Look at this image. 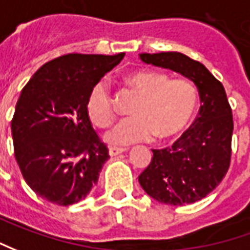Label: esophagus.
Here are the masks:
<instances>
[{"label": "esophagus", "instance_id": "34e87169", "mask_svg": "<svg viewBox=\"0 0 250 250\" xmlns=\"http://www.w3.org/2000/svg\"><path fill=\"white\" fill-rule=\"evenodd\" d=\"M125 151V148L110 146V148H109V155H110V156H116V155H120V153H123Z\"/></svg>", "mask_w": 250, "mask_h": 250}]
</instances>
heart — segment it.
I'll return each mask as SVG.
<instances>
[{
	"mask_svg": "<svg viewBox=\"0 0 250 250\" xmlns=\"http://www.w3.org/2000/svg\"><path fill=\"white\" fill-rule=\"evenodd\" d=\"M128 87L138 95L131 113L105 134V140L115 145H130L173 138L192 120L198 106V90L187 79H170L156 70H137L125 77ZM85 110L98 127H106L115 119V105L106 80H101L87 97Z\"/></svg>",
	"mask_w": 250,
	"mask_h": 250,
	"instance_id": "heart-1",
	"label": "heart"
}]
</instances>
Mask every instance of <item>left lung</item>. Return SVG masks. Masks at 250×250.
<instances>
[{"instance_id": "obj_1", "label": "left lung", "mask_w": 250, "mask_h": 250, "mask_svg": "<svg viewBox=\"0 0 250 250\" xmlns=\"http://www.w3.org/2000/svg\"><path fill=\"white\" fill-rule=\"evenodd\" d=\"M140 58L189 79L198 88L201 108L192 125L170 148L152 149L153 158L138 181L160 203L198 202L221 183L229 167L234 122L226 90L201 62L181 52L140 54Z\"/></svg>"}]
</instances>
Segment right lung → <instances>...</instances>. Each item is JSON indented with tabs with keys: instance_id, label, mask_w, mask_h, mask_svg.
I'll return each instance as SVG.
<instances>
[{
	"instance_id": "1",
	"label": "right lung",
	"mask_w": 250,
	"mask_h": 250,
	"mask_svg": "<svg viewBox=\"0 0 250 250\" xmlns=\"http://www.w3.org/2000/svg\"><path fill=\"white\" fill-rule=\"evenodd\" d=\"M125 54H67L33 74L11 122L15 158L27 185L48 202H80L109 159L92 128L85 102L91 88Z\"/></svg>"
}]
</instances>
